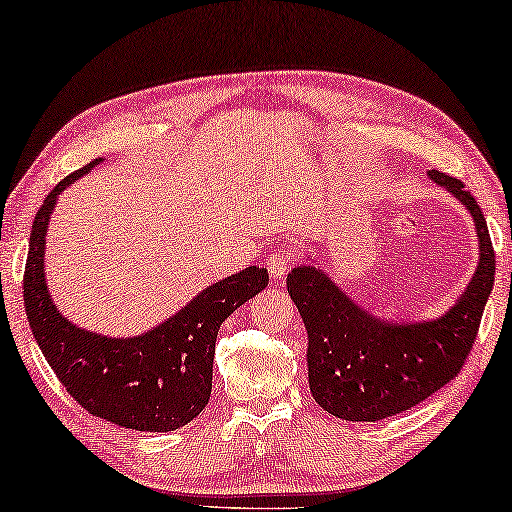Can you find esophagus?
<instances>
[{
  "label": "esophagus",
  "instance_id": "34e87169",
  "mask_svg": "<svg viewBox=\"0 0 512 512\" xmlns=\"http://www.w3.org/2000/svg\"><path fill=\"white\" fill-rule=\"evenodd\" d=\"M290 263H292L290 254H286V251H274V254L267 256V272H270L272 279L281 281L290 270Z\"/></svg>",
  "mask_w": 512,
  "mask_h": 512
}]
</instances>
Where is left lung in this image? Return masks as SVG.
<instances>
[{
    "mask_svg": "<svg viewBox=\"0 0 512 512\" xmlns=\"http://www.w3.org/2000/svg\"><path fill=\"white\" fill-rule=\"evenodd\" d=\"M476 226L479 265L456 304L435 320L388 322L360 308L317 265H297L288 292L308 333V385L326 413L349 422H379L413 408L460 372L494 283L488 224L463 181L429 170Z\"/></svg>",
    "mask_w": 512,
    "mask_h": 512,
    "instance_id": "left-lung-1",
    "label": "left lung"
}]
</instances>
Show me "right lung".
Instances as JSON below:
<instances>
[{
  "mask_svg": "<svg viewBox=\"0 0 512 512\" xmlns=\"http://www.w3.org/2000/svg\"><path fill=\"white\" fill-rule=\"evenodd\" d=\"M104 158L72 172L45 197L33 220L24 267V308L47 363L90 415L136 431L165 433L206 408L220 324L261 292L265 267H245L197 292L181 311L131 338L81 329L58 311L45 279V238L58 195Z\"/></svg>",
  "mask_w": 512,
  "mask_h": 512,
  "instance_id": "obj_1",
  "label": "right lung"
}]
</instances>
